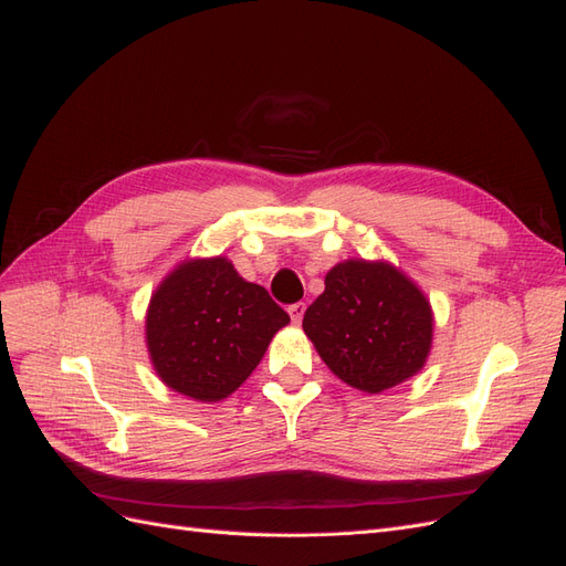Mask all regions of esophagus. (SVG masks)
I'll return each mask as SVG.
<instances>
[{"instance_id": "esophagus-1", "label": "esophagus", "mask_w": 566, "mask_h": 566, "mask_svg": "<svg viewBox=\"0 0 566 566\" xmlns=\"http://www.w3.org/2000/svg\"><path fill=\"white\" fill-rule=\"evenodd\" d=\"M304 312H306V304L304 302H295V304L287 306V314H290V318H293V323H302Z\"/></svg>"}]
</instances>
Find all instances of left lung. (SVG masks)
<instances>
[{"mask_svg":"<svg viewBox=\"0 0 566 566\" xmlns=\"http://www.w3.org/2000/svg\"><path fill=\"white\" fill-rule=\"evenodd\" d=\"M302 328L339 380L378 394L422 368L432 345V310L394 266L349 260L328 271Z\"/></svg>","mask_w":566,"mask_h":566,"instance_id":"left-lung-1","label":"left lung"}]
</instances>
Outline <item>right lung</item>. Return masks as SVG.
I'll use <instances>...</instances> for the list:
<instances>
[{
  "label": "right lung",
  "mask_w": 566,
  "mask_h": 566,
  "mask_svg": "<svg viewBox=\"0 0 566 566\" xmlns=\"http://www.w3.org/2000/svg\"><path fill=\"white\" fill-rule=\"evenodd\" d=\"M287 323L262 285L214 256L186 262L163 281L148 306L146 342L167 387L219 401L250 378Z\"/></svg>",
  "instance_id": "1"
}]
</instances>
